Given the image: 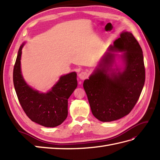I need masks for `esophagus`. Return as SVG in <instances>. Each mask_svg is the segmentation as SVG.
<instances>
[{
    "mask_svg": "<svg viewBox=\"0 0 160 160\" xmlns=\"http://www.w3.org/2000/svg\"><path fill=\"white\" fill-rule=\"evenodd\" d=\"M88 77V74L87 72H82L79 73V78L81 80H85Z\"/></svg>",
    "mask_w": 160,
    "mask_h": 160,
    "instance_id": "obj_1",
    "label": "esophagus"
}]
</instances>
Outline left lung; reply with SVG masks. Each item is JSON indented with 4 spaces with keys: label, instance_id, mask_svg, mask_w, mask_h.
<instances>
[{
    "label": "left lung",
    "instance_id": "8db88e82",
    "mask_svg": "<svg viewBox=\"0 0 160 160\" xmlns=\"http://www.w3.org/2000/svg\"><path fill=\"white\" fill-rule=\"evenodd\" d=\"M114 51L124 52L122 72L111 69ZM145 80L142 48L132 33L122 32L83 83L93 116L101 122H112L128 115L139 99Z\"/></svg>",
    "mask_w": 160,
    "mask_h": 160
}]
</instances>
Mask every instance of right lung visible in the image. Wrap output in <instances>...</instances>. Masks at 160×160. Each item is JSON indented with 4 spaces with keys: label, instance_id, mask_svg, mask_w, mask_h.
<instances>
[{
    "label": "right lung",
    "instance_id": "add662e5",
    "mask_svg": "<svg viewBox=\"0 0 160 160\" xmlns=\"http://www.w3.org/2000/svg\"><path fill=\"white\" fill-rule=\"evenodd\" d=\"M23 44L19 47L13 68V84L19 103L32 122L45 127L59 126L68 116V99L77 87L76 73L61 76L47 93L35 91L26 84L22 75L20 61Z\"/></svg>",
    "mask_w": 160,
    "mask_h": 160
}]
</instances>
